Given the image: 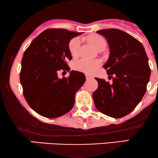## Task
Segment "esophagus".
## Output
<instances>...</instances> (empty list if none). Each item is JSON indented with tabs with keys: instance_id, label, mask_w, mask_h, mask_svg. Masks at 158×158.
I'll return each instance as SVG.
<instances>
[{
	"instance_id": "1",
	"label": "esophagus",
	"mask_w": 158,
	"mask_h": 158,
	"mask_svg": "<svg viewBox=\"0 0 158 158\" xmlns=\"http://www.w3.org/2000/svg\"><path fill=\"white\" fill-rule=\"evenodd\" d=\"M86 80H89V79L93 78V77H92V76H90V75H89V74H86Z\"/></svg>"
}]
</instances>
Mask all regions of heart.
<instances>
[{"mask_svg": "<svg viewBox=\"0 0 158 158\" xmlns=\"http://www.w3.org/2000/svg\"><path fill=\"white\" fill-rule=\"evenodd\" d=\"M89 41L95 49L98 48L102 43L105 42V41L102 37L98 36H90ZM80 45H81V41L78 38H74L70 41L69 48L71 55L74 57L77 56L78 54ZM100 65L101 62L98 60H87L83 58V59L77 60L74 63V67L75 69L78 70L80 72H84L86 74H93Z\"/></svg>", "mask_w": 158, "mask_h": 158, "instance_id": "obj_1", "label": "heart"}]
</instances>
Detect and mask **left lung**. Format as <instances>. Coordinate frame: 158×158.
Listing matches in <instances>:
<instances>
[{"mask_svg": "<svg viewBox=\"0 0 158 158\" xmlns=\"http://www.w3.org/2000/svg\"><path fill=\"white\" fill-rule=\"evenodd\" d=\"M107 40L110 56L104 65L113 83L96 77L95 105L101 113L122 118L134 110L146 92L151 69L144 47L136 39L118 29L97 31Z\"/></svg>", "mask_w": 158, "mask_h": 158, "instance_id": "left-lung-1", "label": "left lung"}]
</instances>
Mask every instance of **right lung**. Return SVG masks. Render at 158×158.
<instances>
[{"instance_id": "obj_1", "label": "right lung", "mask_w": 158, "mask_h": 158, "mask_svg": "<svg viewBox=\"0 0 158 158\" xmlns=\"http://www.w3.org/2000/svg\"><path fill=\"white\" fill-rule=\"evenodd\" d=\"M82 33L68 30L47 29L36 37L24 51L20 82L27 102L37 113L47 118H57L69 112L75 94L86 77L71 71L69 77L59 78L58 72L69 71L66 60H72L69 44Z\"/></svg>"}]
</instances>
